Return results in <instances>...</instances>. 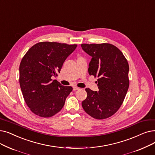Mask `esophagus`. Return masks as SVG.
<instances>
[{
	"label": "esophagus",
	"instance_id": "34e87169",
	"mask_svg": "<svg viewBox=\"0 0 155 155\" xmlns=\"http://www.w3.org/2000/svg\"><path fill=\"white\" fill-rule=\"evenodd\" d=\"M77 90H79V88H78V87H73V91H76Z\"/></svg>",
	"mask_w": 155,
	"mask_h": 155
}]
</instances>
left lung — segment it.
Here are the masks:
<instances>
[{
	"label": "left lung",
	"instance_id": "obj_1",
	"mask_svg": "<svg viewBox=\"0 0 155 155\" xmlns=\"http://www.w3.org/2000/svg\"><path fill=\"white\" fill-rule=\"evenodd\" d=\"M82 49L92 56L89 73L97 77L99 91L85 89L82 105L94 118L103 120L114 115L122 104L129 86L127 60L116 46L108 43L82 44Z\"/></svg>",
	"mask_w": 155,
	"mask_h": 155
}]
</instances>
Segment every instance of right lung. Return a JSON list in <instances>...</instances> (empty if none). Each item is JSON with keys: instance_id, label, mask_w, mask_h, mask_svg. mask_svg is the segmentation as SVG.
Here are the masks:
<instances>
[{"instance_id": "1", "label": "right lung", "mask_w": 155, "mask_h": 155, "mask_svg": "<svg viewBox=\"0 0 155 155\" xmlns=\"http://www.w3.org/2000/svg\"><path fill=\"white\" fill-rule=\"evenodd\" d=\"M77 45L59 42H38L25 54L19 65V84L25 101L36 115L49 118L59 112L71 86H63L56 80L63 63Z\"/></svg>"}]
</instances>
